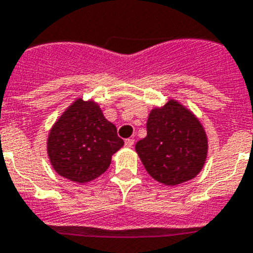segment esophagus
Instances as JSON below:
<instances>
[{
    "label": "esophagus",
    "instance_id": "34e87169",
    "mask_svg": "<svg viewBox=\"0 0 253 253\" xmlns=\"http://www.w3.org/2000/svg\"><path fill=\"white\" fill-rule=\"evenodd\" d=\"M133 139H126V140H125V145H126L127 148H131L133 145Z\"/></svg>",
    "mask_w": 253,
    "mask_h": 253
}]
</instances>
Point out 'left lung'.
<instances>
[{"label": "left lung", "mask_w": 253, "mask_h": 253, "mask_svg": "<svg viewBox=\"0 0 253 253\" xmlns=\"http://www.w3.org/2000/svg\"><path fill=\"white\" fill-rule=\"evenodd\" d=\"M148 174L166 186H176L200 173L208 140L201 123L184 106L169 100L148 117L147 136L135 145Z\"/></svg>", "instance_id": "obj_1"}]
</instances>
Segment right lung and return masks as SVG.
I'll list each match as a JSON object with an SVG mask.
<instances>
[{"label":"right lung","instance_id":"right-lung-1","mask_svg":"<svg viewBox=\"0 0 253 253\" xmlns=\"http://www.w3.org/2000/svg\"><path fill=\"white\" fill-rule=\"evenodd\" d=\"M123 144L97 104L78 98L49 132L48 156L59 175L85 183L105 173Z\"/></svg>","mask_w":253,"mask_h":253}]
</instances>
